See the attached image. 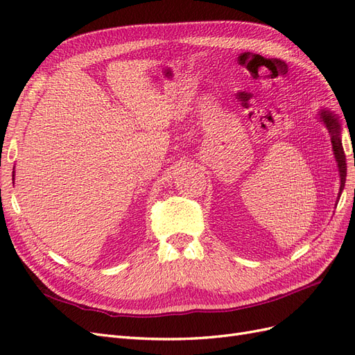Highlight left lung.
Here are the masks:
<instances>
[{
	"label": "left lung",
	"mask_w": 355,
	"mask_h": 355,
	"mask_svg": "<svg viewBox=\"0 0 355 355\" xmlns=\"http://www.w3.org/2000/svg\"><path fill=\"white\" fill-rule=\"evenodd\" d=\"M321 121H323L327 127V130L330 133V141L333 146V154H335V158L338 161V168H339V176H340V188H339V194H338V201L340 198V194L343 191V187H345V180H347V161H345V153H343V146L340 142V124L338 121V118L333 115L331 112L327 111H321L320 114Z\"/></svg>",
	"instance_id": "obj_1"
}]
</instances>
